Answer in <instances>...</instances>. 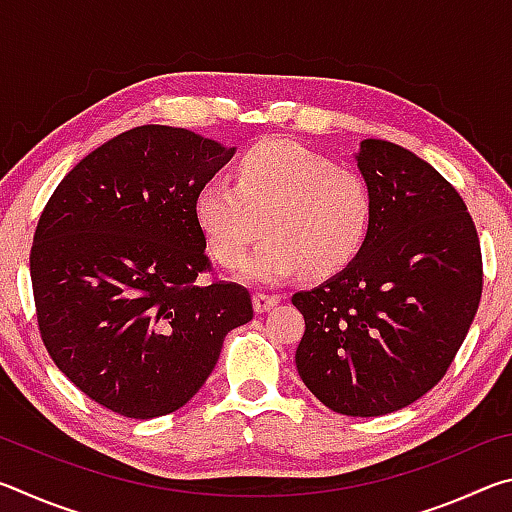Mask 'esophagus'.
<instances>
[{"label":"esophagus","mask_w":512,"mask_h":512,"mask_svg":"<svg viewBox=\"0 0 512 512\" xmlns=\"http://www.w3.org/2000/svg\"><path fill=\"white\" fill-rule=\"evenodd\" d=\"M280 300H282L280 293H264V291H259V293H255V296H253V305H255L257 314H264V311L273 309Z\"/></svg>","instance_id":"34e87169"}]
</instances>
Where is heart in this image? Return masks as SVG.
Segmentation results:
<instances>
[{"label": "heart", "instance_id": "1", "mask_svg": "<svg viewBox=\"0 0 512 512\" xmlns=\"http://www.w3.org/2000/svg\"><path fill=\"white\" fill-rule=\"evenodd\" d=\"M194 216L212 255L237 266L261 231L269 237L241 263L248 280L275 284L305 268L332 275L361 253L372 223V194L359 173L289 140H266L241 155L235 183L205 180Z\"/></svg>", "mask_w": 512, "mask_h": 512}]
</instances>
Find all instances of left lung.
<instances>
[{
  "mask_svg": "<svg viewBox=\"0 0 512 512\" xmlns=\"http://www.w3.org/2000/svg\"><path fill=\"white\" fill-rule=\"evenodd\" d=\"M372 223L348 268L291 298L305 316L296 368L327 409L375 418L431 391L479 309L481 244L463 198L418 155L363 140Z\"/></svg>",
  "mask_w": 512,
  "mask_h": 512,
  "instance_id": "1",
  "label": "left lung"
}]
</instances>
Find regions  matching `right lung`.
I'll return each instance as SVG.
<instances>
[{
    "label": "right lung",
    "mask_w": 512,
    "mask_h": 512,
    "mask_svg": "<svg viewBox=\"0 0 512 512\" xmlns=\"http://www.w3.org/2000/svg\"><path fill=\"white\" fill-rule=\"evenodd\" d=\"M235 149L185 128L117 135L60 180L31 246L42 343L106 409L149 420L210 377L230 329L253 318L237 282L212 271L194 198Z\"/></svg>",
    "instance_id": "add662e5"
}]
</instances>
